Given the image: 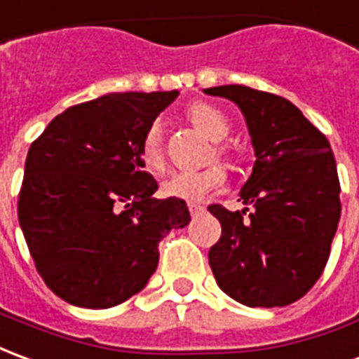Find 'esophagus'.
<instances>
[{
  "instance_id": "esophagus-1",
  "label": "esophagus",
  "mask_w": 359,
  "mask_h": 359,
  "mask_svg": "<svg viewBox=\"0 0 359 359\" xmlns=\"http://www.w3.org/2000/svg\"><path fill=\"white\" fill-rule=\"evenodd\" d=\"M205 210H207V208L203 207V205H195V203H191V205H189V212H191V216L205 215Z\"/></svg>"
}]
</instances>
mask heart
<instances>
[{"label":"heart","mask_w":359,"mask_h":359,"mask_svg":"<svg viewBox=\"0 0 359 359\" xmlns=\"http://www.w3.org/2000/svg\"><path fill=\"white\" fill-rule=\"evenodd\" d=\"M189 118L210 141H222L230 133V121L222 111L210 104H195L189 110ZM139 156L147 170L160 172L166 158L162 147V126L158 121H152L144 129L143 139L139 144ZM226 174L220 166H207L201 170H184L174 172L162 182V193L174 199L199 203L205 201L210 193L218 191L224 184Z\"/></svg>","instance_id":"b5f03b06"}]
</instances>
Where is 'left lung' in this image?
<instances>
[{"label":"left lung","mask_w":359,"mask_h":359,"mask_svg":"<svg viewBox=\"0 0 359 359\" xmlns=\"http://www.w3.org/2000/svg\"><path fill=\"white\" fill-rule=\"evenodd\" d=\"M238 104L255 164L240 197L251 207L210 205L222 236L208 265L222 292L248 307H284L321 276L340 220V184L327 137L294 104L243 85L205 88Z\"/></svg>","instance_id":"left-lung-1"}]
</instances>
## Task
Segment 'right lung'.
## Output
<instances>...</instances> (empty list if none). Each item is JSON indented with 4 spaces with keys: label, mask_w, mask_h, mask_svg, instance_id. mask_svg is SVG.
<instances>
[{
    "label": "right lung",
    "mask_w": 359,
    "mask_h": 359,
    "mask_svg": "<svg viewBox=\"0 0 359 359\" xmlns=\"http://www.w3.org/2000/svg\"><path fill=\"white\" fill-rule=\"evenodd\" d=\"M111 93L71 106L30 144L19 224L40 276L71 306L106 309L147 286L158 241L191 216L185 201L154 199L139 144L177 98Z\"/></svg>",
    "instance_id": "obj_1"
}]
</instances>
